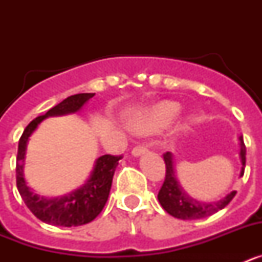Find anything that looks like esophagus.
<instances>
[{
    "label": "esophagus",
    "mask_w": 262,
    "mask_h": 262,
    "mask_svg": "<svg viewBox=\"0 0 262 262\" xmlns=\"http://www.w3.org/2000/svg\"><path fill=\"white\" fill-rule=\"evenodd\" d=\"M145 152H147V148L144 145H136V147L133 148L134 156H140V155L145 154Z\"/></svg>",
    "instance_id": "34e87169"
}]
</instances>
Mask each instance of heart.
Instances as JSON below:
<instances>
[{"label":"heart","instance_id":"obj_1","mask_svg":"<svg viewBox=\"0 0 262 262\" xmlns=\"http://www.w3.org/2000/svg\"><path fill=\"white\" fill-rule=\"evenodd\" d=\"M180 113V105L176 102H163L157 105L154 110L144 118L134 124V128L138 131H148L164 127L174 119Z\"/></svg>","mask_w":262,"mask_h":262}]
</instances>
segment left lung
Here are the masks:
<instances>
[{
  "mask_svg": "<svg viewBox=\"0 0 262 262\" xmlns=\"http://www.w3.org/2000/svg\"><path fill=\"white\" fill-rule=\"evenodd\" d=\"M245 155H247V148H245L244 140L240 138V157H242V173L244 174L245 168ZM164 161H165V180H164L163 186L160 187L157 198L161 203L163 209L168 212L169 215L177 217V219H184V221H194V219H202V217L211 216L212 214L217 212L219 210L224 209L233 196L236 195V191L233 190L228 195H226L223 200L216 201V202L205 203L194 200L191 196L187 195L181 189L180 184L176 180L174 168H173V159L172 155L166 152L163 155Z\"/></svg>",
  "mask_w": 262,
  "mask_h": 262,
  "instance_id": "8db88e82",
  "label": "left lung"
}]
</instances>
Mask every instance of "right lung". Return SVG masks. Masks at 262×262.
I'll return each mask as SVG.
<instances>
[{
    "label": "right lung",
    "mask_w": 262,
    "mask_h": 262,
    "mask_svg": "<svg viewBox=\"0 0 262 262\" xmlns=\"http://www.w3.org/2000/svg\"><path fill=\"white\" fill-rule=\"evenodd\" d=\"M92 97H94V93H80L68 97L59 105L50 108L45 115H39L35 119L31 120L19 139L17 166H15L18 191L30 211L35 215L39 221L45 223L61 227L82 226L96 219L97 215L102 211L107 202L115 168L118 165V161L122 159V155L119 156L103 155L98 157L86 184L81 186L78 190L68 195L60 196V198H45V196L32 193L23 178L22 161L25 160V154H26L27 140L30 135L34 133V129L38 127V124L45 118L51 117V115L76 113Z\"/></svg>",
    "instance_id": "add662e5"
}]
</instances>
